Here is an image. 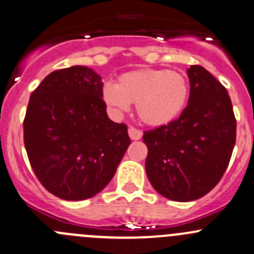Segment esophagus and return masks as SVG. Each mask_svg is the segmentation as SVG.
I'll return each instance as SVG.
<instances>
[{
	"instance_id": "1",
	"label": "esophagus",
	"mask_w": 254,
	"mask_h": 254,
	"mask_svg": "<svg viewBox=\"0 0 254 254\" xmlns=\"http://www.w3.org/2000/svg\"><path fill=\"white\" fill-rule=\"evenodd\" d=\"M127 132H129V136L131 140H140L142 136V131L141 130L136 129V127H130L129 130H127Z\"/></svg>"
}]
</instances>
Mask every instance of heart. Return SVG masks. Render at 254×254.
I'll use <instances>...</instances> for the list:
<instances>
[{
  "label": "heart",
  "mask_w": 254,
  "mask_h": 254,
  "mask_svg": "<svg viewBox=\"0 0 254 254\" xmlns=\"http://www.w3.org/2000/svg\"><path fill=\"white\" fill-rule=\"evenodd\" d=\"M190 85L181 73L169 69H136L124 73L118 84H103L102 98L114 117L136 104L140 119L152 127L174 122L189 100Z\"/></svg>",
  "instance_id": "1"
}]
</instances>
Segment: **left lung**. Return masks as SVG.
Listing matches in <instances>:
<instances>
[{
  "mask_svg": "<svg viewBox=\"0 0 254 254\" xmlns=\"http://www.w3.org/2000/svg\"><path fill=\"white\" fill-rule=\"evenodd\" d=\"M189 104L167 125L144 131L147 179L160 195L189 202L220 182L236 144V118L226 88L201 65L187 69Z\"/></svg>",
  "mask_w": 254,
  "mask_h": 254,
  "instance_id": "left-lung-1",
  "label": "left lung"
}]
</instances>
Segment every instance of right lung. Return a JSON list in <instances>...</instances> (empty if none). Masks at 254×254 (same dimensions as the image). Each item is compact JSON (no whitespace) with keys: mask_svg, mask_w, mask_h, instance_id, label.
<instances>
[{"mask_svg":"<svg viewBox=\"0 0 254 254\" xmlns=\"http://www.w3.org/2000/svg\"><path fill=\"white\" fill-rule=\"evenodd\" d=\"M102 77L83 65L54 70L29 98L24 147L44 189L68 201L99 193L117 172L130 137L112 122Z\"/></svg>","mask_w":254,"mask_h":254,"instance_id":"right-lung-1","label":"right lung"}]
</instances>
